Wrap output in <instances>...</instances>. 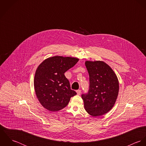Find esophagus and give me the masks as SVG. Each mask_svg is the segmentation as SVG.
<instances>
[{
  "mask_svg": "<svg viewBox=\"0 0 146 146\" xmlns=\"http://www.w3.org/2000/svg\"><path fill=\"white\" fill-rule=\"evenodd\" d=\"M76 93H77V94H78V95H80V94H81V90H80V89L77 90H76Z\"/></svg>",
  "mask_w": 146,
  "mask_h": 146,
  "instance_id": "obj_1",
  "label": "esophagus"
}]
</instances>
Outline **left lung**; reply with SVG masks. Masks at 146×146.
Masks as SVG:
<instances>
[{
    "label": "left lung",
    "mask_w": 146,
    "mask_h": 146,
    "mask_svg": "<svg viewBox=\"0 0 146 146\" xmlns=\"http://www.w3.org/2000/svg\"><path fill=\"white\" fill-rule=\"evenodd\" d=\"M89 75L88 93L82 95L86 111L96 117L110 111L117 100L119 84L113 70L104 61H85Z\"/></svg>",
    "instance_id": "1"
}]
</instances>
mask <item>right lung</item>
Wrapping results in <instances>:
<instances>
[{
	"instance_id": "add662e5",
	"label": "right lung",
	"mask_w": 146,
	"mask_h": 146,
	"mask_svg": "<svg viewBox=\"0 0 146 146\" xmlns=\"http://www.w3.org/2000/svg\"><path fill=\"white\" fill-rule=\"evenodd\" d=\"M79 59L54 56L45 60L37 68L34 78L36 97L48 111H58L64 108L71 97L75 96L64 72L74 66Z\"/></svg>"
}]
</instances>
